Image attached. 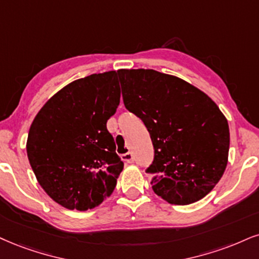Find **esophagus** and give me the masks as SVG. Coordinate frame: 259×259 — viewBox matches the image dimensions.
<instances>
[{
    "label": "esophagus",
    "instance_id": "1",
    "mask_svg": "<svg viewBox=\"0 0 259 259\" xmlns=\"http://www.w3.org/2000/svg\"><path fill=\"white\" fill-rule=\"evenodd\" d=\"M122 159L126 163H132L133 159H135V157H133V154L132 152H127V154L122 155Z\"/></svg>",
    "mask_w": 259,
    "mask_h": 259
}]
</instances>
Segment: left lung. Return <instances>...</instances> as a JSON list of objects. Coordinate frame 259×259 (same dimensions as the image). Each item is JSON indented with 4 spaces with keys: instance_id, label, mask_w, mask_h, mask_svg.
I'll list each match as a JSON object with an SVG mask.
<instances>
[{
    "instance_id": "1",
    "label": "left lung",
    "mask_w": 259,
    "mask_h": 259,
    "mask_svg": "<svg viewBox=\"0 0 259 259\" xmlns=\"http://www.w3.org/2000/svg\"><path fill=\"white\" fill-rule=\"evenodd\" d=\"M124 107L143 120L155 157L146 173L165 202L187 205L206 196L228 163L229 126L205 92L155 69H120Z\"/></svg>"
}]
</instances>
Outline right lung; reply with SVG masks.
<instances>
[{
  "label": "right lung",
  "mask_w": 259,
  "mask_h": 259,
  "mask_svg": "<svg viewBox=\"0 0 259 259\" xmlns=\"http://www.w3.org/2000/svg\"><path fill=\"white\" fill-rule=\"evenodd\" d=\"M117 73L76 79L40 108L28 131L26 151L38 184L69 210L94 209L110 197L123 162L107 121L120 103Z\"/></svg>",
  "instance_id": "add662e5"
}]
</instances>
